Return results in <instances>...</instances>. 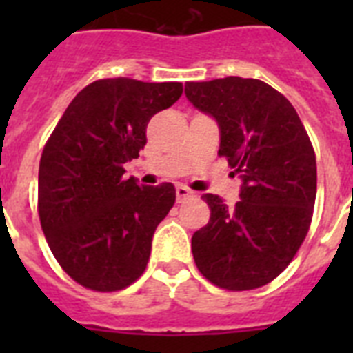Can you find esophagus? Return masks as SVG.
Returning a JSON list of instances; mask_svg holds the SVG:
<instances>
[{
    "label": "esophagus",
    "mask_w": 353,
    "mask_h": 353,
    "mask_svg": "<svg viewBox=\"0 0 353 353\" xmlns=\"http://www.w3.org/2000/svg\"><path fill=\"white\" fill-rule=\"evenodd\" d=\"M194 192L192 190H188L187 187H183V185H177L176 187V198H177V203H181L185 199L192 198Z\"/></svg>",
    "instance_id": "esophagus-1"
}]
</instances>
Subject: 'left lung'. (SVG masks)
<instances>
[{
	"mask_svg": "<svg viewBox=\"0 0 353 353\" xmlns=\"http://www.w3.org/2000/svg\"><path fill=\"white\" fill-rule=\"evenodd\" d=\"M185 95L220 128V152L241 179L227 207L205 194L210 220L192 236L205 279L229 291L254 290L284 271L306 238L317 194V161L295 108L256 79L187 82Z\"/></svg>",
	"mask_w": 353,
	"mask_h": 353,
	"instance_id": "obj_1",
	"label": "left lung"
}]
</instances>
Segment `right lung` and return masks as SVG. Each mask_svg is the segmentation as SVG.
Segmentation results:
<instances>
[{
  "label": "right lung",
  "instance_id": "1",
  "mask_svg": "<svg viewBox=\"0 0 353 353\" xmlns=\"http://www.w3.org/2000/svg\"><path fill=\"white\" fill-rule=\"evenodd\" d=\"M181 93L179 82L97 80L74 97L41 152V231L63 271L88 290H124L146 269L176 188L139 185L122 166L144 148L150 119Z\"/></svg>",
  "mask_w": 353,
  "mask_h": 353
}]
</instances>
